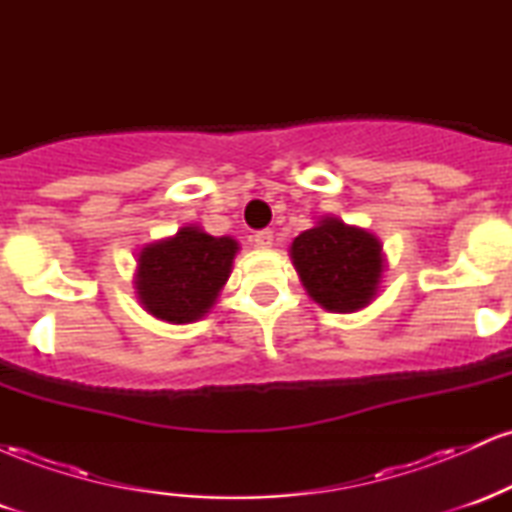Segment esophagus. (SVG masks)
Here are the masks:
<instances>
[{
	"mask_svg": "<svg viewBox=\"0 0 512 512\" xmlns=\"http://www.w3.org/2000/svg\"><path fill=\"white\" fill-rule=\"evenodd\" d=\"M272 243H274V231H269V228H262V231L255 233L257 248H269Z\"/></svg>",
	"mask_w": 512,
	"mask_h": 512,
	"instance_id": "esophagus-1",
	"label": "esophagus"
}]
</instances>
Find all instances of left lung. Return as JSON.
<instances>
[{
    "mask_svg": "<svg viewBox=\"0 0 512 512\" xmlns=\"http://www.w3.org/2000/svg\"><path fill=\"white\" fill-rule=\"evenodd\" d=\"M378 238L339 219H322L293 240L291 257L305 291L334 313H354L373 301L383 272Z\"/></svg>",
    "mask_w": 512,
    "mask_h": 512,
    "instance_id": "obj_1",
    "label": "left lung"
}]
</instances>
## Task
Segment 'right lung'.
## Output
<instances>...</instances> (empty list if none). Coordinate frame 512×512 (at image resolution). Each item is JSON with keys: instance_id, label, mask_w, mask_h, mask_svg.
I'll use <instances>...</instances> for the list:
<instances>
[{"instance_id": "add662e5", "label": "right lung", "mask_w": 512, "mask_h": 512, "mask_svg": "<svg viewBox=\"0 0 512 512\" xmlns=\"http://www.w3.org/2000/svg\"><path fill=\"white\" fill-rule=\"evenodd\" d=\"M236 252V240L214 238L197 226L146 245L137 269L139 301L151 315L175 325L199 320L231 276Z\"/></svg>"}]
</instances>
